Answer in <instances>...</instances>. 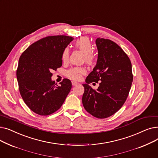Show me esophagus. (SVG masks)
<instances>
[{"mask_svg":"<svg viewBox=\"0 0 158 158\" xmlns=\"http://www.w3.org/2000/svg\"><path fill=\"white\" fill-rule=\"evenodd\" d=\"M72 85L73 86H76V85H79V82H76V81H72Z\"/></svg>","mask_w":158,"mask_h":158,"instance_id":"1","label":"esophagus"}]
</instances>
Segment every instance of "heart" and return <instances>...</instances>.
Wrapping results in <instances>:
<instances>
[{"instance_id": "heart-1", "label": "heart", "mask_w": 158, "mask_h": 158, "mask_svg": "<svg viewBox=\"0 0 158 158\" xmlns=\"http://www.w3.org/2000/svg\"><path fill=\"white\" fill-rule=\"evenodd\" d=\"M75 46L80 51L84 53L85 60L88 64H92L95 61V55L92 52L93 47L91 43L90 40L86 37H82L78 39L75 42ZM69 56V48H65L62 52L61 59L62 61L65 62L68 60ZM86 73V71L85 68L81 67V66H77L69 69L66 75L67 76L72 79L78 80L80 79L82 75H85Z\"/></svg>"}]
</instances>
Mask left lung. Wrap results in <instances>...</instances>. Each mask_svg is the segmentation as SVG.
<instances>
[{"mask_svg":"<svg viewBox=\"0 0 158 158\" xmlns=\"http://www.w3.org/2000/svg\"><path fill=\"white\" fill-rule=\"evenodd\" d=\"M98 58L95 66L83 84L85 92L82 102L85 109L94 117L106 118L118 111L126 102L133 76L132 64L122 48L108 39L96 41ZM99 82L94 90L88 85Z\"/></svg>","mask_w":158,"mask_h":158,"instance_id":"1","label":"left lung"}]
</instances>
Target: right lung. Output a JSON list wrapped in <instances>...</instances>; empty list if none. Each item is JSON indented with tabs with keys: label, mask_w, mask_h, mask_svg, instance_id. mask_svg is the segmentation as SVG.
I'll return each mask as SVG.
<instances>
[{
	"label": "right lung",
	"mask_w": 158,
	"mask_h": 158,
	"mask_svg": "<svg viewBox=\"0 0 158 158\" xmlns=\"http://www.w3.org/2000/svg\"><path fill=\"white\" fill-rule=\"evenodd\" d=\"M73 40L67 36H51L31 45L20 57L16 70L20 95L35 113L45 116L59 110L72 88L64 79L56 85L52 70L62 66V52Z\"/></svg>",
	"instance_id": "add662e5"
}]
</instances>
